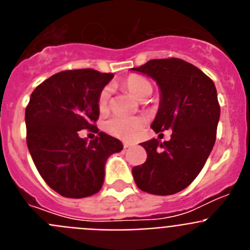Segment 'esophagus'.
<instances>
[{
    "label": "esophagus",
    "mask_w": 250,
    "mask_h": 250,
    "mask_svg": "<svg viewBox=\"0 0 250 250\" xmlns=\"http://www.w3.org/2000/svg\"><path fill=\"white\" fill-rule=\"evenodd\" d=\"M130 146H132V145L129 144V143H124V147H125V149H127V147Z\"/></svg>",
    "instance_id": "esophagus-1"
}]
</instances>
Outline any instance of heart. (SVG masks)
<instances>
[{"label":"heart","instance_id":"obj_1","mask_svg":"<svg viewBox=\"0 0 250 250\" xmlns=\"http://www.w3.org/2000/svg\"><path fill=\"white\" fill-rule=\"evenodd\" d=\"M124 86L130 94L134 95L139 100H144L152 92V86L147 79L140 75H130L124 80ZM110 104V87L106 86L99 94L98 107L101 112L109 109ZM144 121L140 118H123V116H114L106 121L105 129L111 135L116 136L123 140H132L138 135Z\"/></svg>","mask_w":250,"mask_h":250}]
</instances>
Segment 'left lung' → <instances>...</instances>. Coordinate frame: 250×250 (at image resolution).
<instances>
[{
	"label": "left lung",
	"instance_id": "left-lung-1",
	"mask_svg": "<svg viewBox=\"0 0 250 250\" xmlns=\"http://www.w3.org/2000/svg\"><path fill=\"white\" fill-rule=\"evenodd\" d=\"M152 77L160 87L155 132L171 130L169 141L141 143L147 158L132 167L139 189L155 195H171L190 185L202 171L216 138L220 106L210 77L182 59L150 60L131 68Z\"/></svg>",
	"mask_w": 250,
	"mask_h": 250
}]
</instances>
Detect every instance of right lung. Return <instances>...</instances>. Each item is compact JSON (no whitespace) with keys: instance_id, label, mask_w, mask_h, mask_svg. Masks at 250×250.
Wrapping results in <instances>:
<instances>
[{"instance_id":"obj_1","label":"right lung","mask_w":250,"mask_h":250,"mask_svg":"<svg viewBox=\"0 0 250 250\" xmlns=\"http://www.w3.org/2000/svg\"><path fill=\"white\" fill-rule=\"evenodd\" d=\"M112 77L92 68L57 72L37 86L26 106L28 151L46 184L65 198L98 193L106 160L123 150L120 140L95 126L99 94ZM83 128L99 136L87 143L78 136Z\"/></svg>"}]
</instances>
